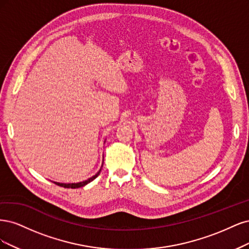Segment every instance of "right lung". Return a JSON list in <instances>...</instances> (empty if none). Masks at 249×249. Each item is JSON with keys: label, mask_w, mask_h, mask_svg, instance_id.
<instances>
[{"label": "right lung", "mask_w": 249, "mask_h": 249, "mask_svg": "<svg viewBox=\"0 0 249 249\" xmlns=\"http://www.w3.org/2000/svg\"><path fill=\"white\" fill-rule=\"evenodd\" d=\"M102 165H103V162H102ZM102 165H101V167H100V170L96 173L93 177H91V178H89V179H87V180H85V181H82V182H77V183H60V182H53L54 184H57V185H59V186H62V187H65V188H79V187H83V186H85V185H87V184H89L90 182H92L94 179H96L99 176V174H100V172H101V168H102Z\"/></svg>", "instance_id": "add662e5"}]
</instances>
